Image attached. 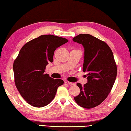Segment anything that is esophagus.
<instances>
[{"label": "esophagus", "instance_id": "esophagus-1", "mask_svg": "<svg viewBox=\"0 0 131 131\" xmlns=\"http://www.w3.org/2000/svg\"><path fill=\"white\" fill-rule=\"evenodd\" d=\"M65 83L68 84H69V85H74V83H71V82H69V81H65Z\"/></svg>", "mask_w": 131, "mask_h": 131}]
</instances>
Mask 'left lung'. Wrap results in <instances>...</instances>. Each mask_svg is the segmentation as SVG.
I'll return each instance as SVG.
<instances>
[{"instance_id":"1","label":"left lung","mask_w":131,"mask_h":131,"mask_svg":"<svg viewBox=\"0 0 131 131\" xmlns=\"http://www.w3.org/2000/svg\"><path fill=\"white\" fill-rule=\"evenodd\" d=\"M84 48L83 70L87 72V83L77 85L80 92L74 101L85 108L96 107L105 101L116 80L117 68L113 54L107 44L89 34H80L73 39Z\"/></svg>"}]
</instances>
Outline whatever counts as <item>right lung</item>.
Wrapping results in <instances>:
<instances>
[{"mask_svg": "<svg viewBox=\"0 0 131 131\" xmlns=\"http://www.w3.org/2000/svg\"><path fill=\"white\" fill-rule=\"evenodd\" d=\"M68 40L54 35H41L21 48L13 63L15 86L26 102L36 107L48 105L63 84L45 74L46 67L52 62L55 50Z\"/></svg>", "mask_w": 131, "mask_h": 131, "instance_id": "1", "label": "right lung"}]
</instances>
